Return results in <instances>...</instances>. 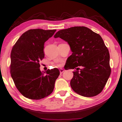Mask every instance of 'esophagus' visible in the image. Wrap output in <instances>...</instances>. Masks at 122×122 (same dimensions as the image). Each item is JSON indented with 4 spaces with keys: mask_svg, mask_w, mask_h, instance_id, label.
Segmentation results:
<instances>
[{
    "mask_svg": "<svg viewBox=\"0 0 122 122\" xmlns=\"http://www.w3.org/2000/svg\"><path fill=\"white\" fill-rule=\"evenodd\" d=\"M59 71H60V73L61 74L63 73L64 72V69H59Z\"/></svg>",
    "mask_w": 122,
    "mask_h": 122,
    "instance_id": "obj_1",
    "label": "esophagus"
}]
</instances>
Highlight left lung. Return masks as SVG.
Wrapping results in <instances>:
<instances>
[{
    "mask_svg": "<svg viewBox=\"0 0 122 122\" xmlns=\"http://www.w3.org/2000/svg\"><path fill=\"white\" fill-rule=\"evenodd\" d=\"M54 37L67 42L72 52L65 68L76 69L70 82L72 89L85 97L101 93L111 73L109 52L101 36L87 27L76 26L60 30Z\"/></svg>",
    "mask_w": 122,
    "mask_h": 122,
    "instance_id": "8db88e82",
    "label": "left lung"
}]
</instances>
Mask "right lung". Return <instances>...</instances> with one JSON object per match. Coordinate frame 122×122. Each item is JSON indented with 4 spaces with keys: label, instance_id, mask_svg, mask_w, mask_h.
Wrapping results in <instances>:
<instances>
[{
    "label": "right lung",
    "instance_id": "1",
    "mask_svg": "<svg viewBox=\"0 0 122 122\" xmlns=\"http://www.w3.org/2000/svg\"><path fill=\"white\" fill-rule=\"evenodd\" d=\"M56 29H30L17 41L10 53V74L17 89L28 99L40 100L48 97L54 89L59 76L58 69L40 71V62L44 57V43Z\"/></svg>",
    "mask_w": 122,
    "mask_h": 122
}]
</instances>
